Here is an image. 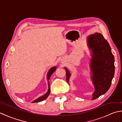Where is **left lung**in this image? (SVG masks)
I'll use <instances>...</instances> for the list:
<instances>
[{
    "label": "left lung",
    "mask_w": 122,
    "mask_h": 122,
    "mask_svg": "<svg viewBox=\"0 0 122 122\" xmlns=\"http://www.w3.org/2000/svg\"><path fill=\"white\" fill-rule=\"evenodd\" d=\"M87 47L92 58L90 62L91 80L94 87L92 100L105 94L111 86L114 76V57L107 41L100 33L95 32L86 38ZM66 81L69 84L71 76L66 67Z\"/></svg>",
    "instance_id": "obj_1"
}]
</instances>
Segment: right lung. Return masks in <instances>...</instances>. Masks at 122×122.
<instances>
[{
	"instance_id": "1",
	"label": "right lung",
	"mask_w": 122,
	"mask_h": 122,
	"mask_svg": "<svg viewBox=\"0 0 122 122\" xmlns=\"http://www.w3.org/2000/svg\"><path fill=\"white\" fill-rule=\"evenodd\" d=\"M56 66L52 67V68H51L49 70V71L47 73V75H46V79H47L48 85V90L47 92H46L45 94H44L43 95L41 96V97H38L35 101H33V102H32V103H37V102H41V101L46 100V98L48 97L49 95V94H50V84H49V79H50V77L51 75L52 74L53 72L56 70Z\"/></svg>"
}]
</instances>
